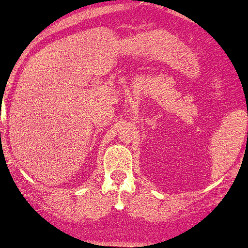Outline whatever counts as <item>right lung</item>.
Returning <instances> with one entry per match:
<instances>
[{"mask_svg": "<svg viewBox=\"0 0 248 248\" xmlns=\"http://www.w3.org/2000/svg\"><path fill=\"white\" fill-rule=\"evenodd\" d=\"M0 134H1V133H0Z\"/></svg>", "mask_w": 248, "mask_h": 248, "instance_id": "add662e5", "label": "right lung"}]
</instances>
